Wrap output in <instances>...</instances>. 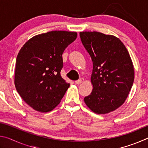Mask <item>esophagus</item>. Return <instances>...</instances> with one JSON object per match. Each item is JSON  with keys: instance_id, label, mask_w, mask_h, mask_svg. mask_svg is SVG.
Here are the masks:
<instances>
[{"instance_id": "obj_1", "label": "esophagus", "mask_w": 148, "mask_h": 148, "mask_svg": "<svg viewBox=\"0 0 148 148\" xmlns=\"http://www.w3.org/2000/svg\"><path fill=\"white\" fill-rule=\"evenodd\" d=\"M84 78H80L79 79L77 80V81H75V84H82V82H84Z\"/></svg>"}]
</instances>
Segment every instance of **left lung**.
Here are the masks:
<instances>
[{"label":"left lung","instance_id":"8db88e82","mask_svg":"<svg viewBox=\"0 0 148 148\" xmlns=\"http://www.w3.org/2000/svg\"><path fill=\"white\" fill-rule=\"evenodd\" d=\"M79 36L92 61V91L84 102L95 113H110L124 103L131 91L134 78L131 58L113 35L86 31Z\"/></svg>","mask_w":148,"mask_h":148}]
</instances>
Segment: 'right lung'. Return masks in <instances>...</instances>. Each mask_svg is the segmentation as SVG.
I'll return each instance as SVG.
<instances>
[{
  "label": "right lung",
  "instance_id": "right-lung-1",
  "mask_svg": "<svg viewBox=\"0 0 148 148\" xmlns=\"http://www.w3.org/2000/svg\"><path fill=\"white\" fill-rule=\"evenodd\" d=\"M77 32L50 31L29 39L16 59L14 84L22 99L34 110L51 111L70 86L62 78V55Z\"/></svg>",
  "mask_w": 148,
  "mask_h": 148
}]
</instances>
